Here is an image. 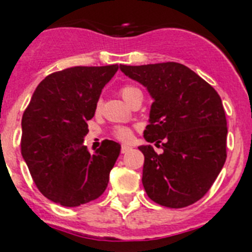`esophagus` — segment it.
Here are the masks:
<instances>
[{
    "instance_id": "1",
    "label": "esophagus",
    "mask_w": 252,
    "mask_h": 252,
    "mask_svg": "<svg viewBox=\"0 0 252 252\" xmlns=\"http://www.w3.org/2000/svg\"><path fill=\"white\" fill-rule=\"evenodd\" d=\"M130 150H132V148L129 147V146H122V148H120V152L126 153V152H129Z\"/></svg>"
}]
</instances>
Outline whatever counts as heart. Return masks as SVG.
<instances>
[{
    "label": "heart",
    "mask_w": 252,
    "mask_h": 252,
    "mask_svg": "<svg viewBox=\"0 0 252 252\" xmlns=\"http://www.w3.org/2000/svg\"><path fill=\"white\" fill-rule=\"evenodd\" d=\"M120 95H122V97L130 105L137 96L141 95V91H139V89L133 86V85H124V86L120 87ZM101 108L102 100L99 99L97 102H96L95 110L99 113V111L101 110ZM111 134H113L114 138L118 139V141L123 142V143H129L133 138V129L126 126H117L113 128Z\"/></svg>",
    "instance_id": "b5f03b06"
}]
</instances>
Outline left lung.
Returning <instances> with one entry per match:
<instances>
[{
	"label": "left lung",
	"instance_id": "1",
	"mask_svg": "<svg viewBox=\"0 0 252 252\" xmlns=\"http://www.w3.org/2000/svg\"><path fill=\"white\" fill-rule=\"evenodd\" d=\"M128 77L153 97L144 138L163 150L141 146L142 183L148 198L185 208L208 192L226 162L227 120L220 95L207 81L176 62L124 65Z\"/></svg>",
	"mask_w": 252,
	"mask_h": 252
}]
</instances>
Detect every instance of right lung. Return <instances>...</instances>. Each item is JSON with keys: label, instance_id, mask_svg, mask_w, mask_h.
Returning <instances> with one entry per match:
<instances>
[{"label": "right lung", "instance_id": "obj_1", "mask_svg": "<svg viewBox=\"0 0 252 252\" xmlns=\"http://www.w3.org/2000/svg\"><path fill=\"white\" fill-rule=\"evenodd\" d=\"M119 65H77L53 72L38 85L21 120V155L39 191L63 207L102 195L120 146L105 139L84 144L101 90Z\"/></svg>", "mask_w": 252, "mask_h": 252}]
</instances>
